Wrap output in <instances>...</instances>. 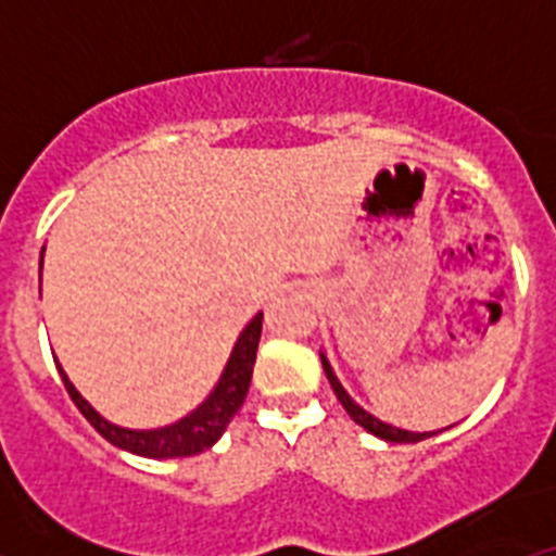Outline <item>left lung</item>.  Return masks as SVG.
I'll return each instance as SVG.
<instances>
[{"mask_svg":"<svg viewBox=\"0 0 556 556\" xmlns=\"http://www.w3.org/2000/svg\"><path fill=\"white\" fill-rule=\"evenodd\" d=\"M323 370H326L328 381H331L333 392H337L339 404L345 406L348 415H351L353 420H356V424L362 426V429L370 431V434L381 437V440H390V443H420V440H426V437H434V434H431V431H424V434H417V431H404V429H395V426H390V424H381V420H378V417H372L370 412H365L358 404H353L351 395H348V392L342 390V384H339V378L333 376V370H331V365H328V362H326V356H323Z\"/></svg>","mask_w":556,"mask_h":556,"instance_id":"1","label":"left lung"}]
</instances>
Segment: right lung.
Instances as JSON below:
<instances>
[{
    "label": "right lung",
    "instance_id": "obj_1",
    "mask_svg": "<svg viewBox=\"0 0 556 556\" xmlns=\"http://www.w3.org/2000/svg\"><path fill=\"white\" fill-rule=\"evenodd\" d=\"M262 320L264 314H255L253 320H250V326L244 328L239 342H236L233 353H230L228 367H225L219 384L214 387V392H211L189 417L178 420L175 426H166V429L132 431L108 424L105 417H100L91 406H88L86 397L75 390V384L68 381L66 372H63L61 367H58V372H61L63 387H66L68 397L75 401L77 409L83 412V417H86L88 424L94 426L111 445L130 451V454L150 456V459L194 456L217 443L219 437H223L225 426L233 420L236 412L242 409L244 397H248L250 390V378H253L258 339H262Z\"/></svg>",
    "mask_w": 556,
    "mask_h": 556
}]
</instances>
